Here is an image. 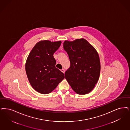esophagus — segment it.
Here are the masks:
<instances>
[{"label":"esophagus","instance_id":"obj_1","mask_svg":"<svg viewBox=\"0 0 130 130\" xmlns=\"http://www.w3.org/2000/svg\"><path fill=\"white\" fill-rule=\"evenodd\" d=\"M61 71L63 73H65V70H64V69H62V70H61Z\"/></svg>","mask_w":130,"mask_h":130}]
</instances>
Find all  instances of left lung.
Listing matches in <instances>:
<instances>
[{
	"label": "left lung",
	"mask_w": 130,
	"mask_h": 130,
	"mask_svg": "<svg viewBox=\"0 0 130 130\" xmlns=\"http://www.w3.org/2000/svg\"><path fill=\"white\" fill-rule=\"evenodd\" d=\"M63 48L70 61L65 78L73 90L84 95L89 93L99 80L101 64L96 50L84 39L65 41Z\"/></svg>",
	"instance_id": "8db88e82"
}]
</instances>
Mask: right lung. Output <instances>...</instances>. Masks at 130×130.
Listing matches in <instances>:
<instances>
[{"label":"right lung","mask_w":130,"mask_h":130,"mask_svg":"<svg viewBox=\"0 0 130 130\" xmlns=\"http://www.w3.org/2000/svg\"><path fill=\"white\" fill-rule=\"evenodd\" d=\"M61 42L43 41L32 49L26 63V75L37 91L46 94L51 92L65 78L64 73L56 67L53 55Z\"/></svg>","instance_id":"add662e5"}]
</instances>
